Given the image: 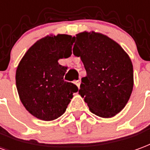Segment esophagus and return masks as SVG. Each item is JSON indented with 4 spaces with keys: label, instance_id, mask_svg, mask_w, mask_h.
<instances>
[{
    "label": "esophagus",
    "instance_id": "1",
    "mask_svg": "<svg viewBox=\"0 0 150 150\" xmlns=\"http://www.w3.org/2000/svg\"><path fill=\"white\" fill-rule=\"evenodd\" d=\"M75 85L78 86V88H79V86H80V83H81V81L80 80H77L75 81Z\"/></svg>",
    "mask_w": 150,
    "mask_h": 150
}]
</instances>
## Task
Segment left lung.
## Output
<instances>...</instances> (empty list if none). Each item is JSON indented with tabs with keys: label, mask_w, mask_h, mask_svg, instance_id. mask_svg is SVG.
Returning a JSON list of instances; mask_svg holds the SVG:
<instances>
[{
	"label": "left lung",
	"mask_w": 150,
	"mask_h": 150,
	"mask_svg": "<svg viewBox=\"0 0 150 150\" xmlns=\"http://www.w3.org/2000/svg\"><path fill=\"white\" fill-rule=\"evenodd\" d=\"M73 54L80 57L86 76L79 94L98 117L115 116L126 106L134 87L131 59L117 42L102 33L76 34Z\"/></svg>",
	"instance_id": "1"
}]
</instances>
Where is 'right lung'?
<instances>
[{
	"label": "right lung",
	"mask_w": 150,
	"mask_h": 150,
	"mask_svg": "<svg viewBox=\"0 0 150 150\" xmlns=\"http://www.w3.org/2000/svg\"><path fill=\"white\" fill-rule=\"evenodd\" d=\"M75 36L66 34L41 38L29 47L16 71L19 97L25 109L38 119L55 120L66 111L78 87L64 80L67 67L58 60L71 55Z\"/></svg>",
	"instance_id": "obj_1"
}]
</instances>
